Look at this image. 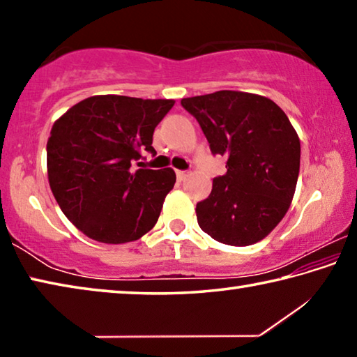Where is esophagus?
Returning <instances> with one entry per match:
<instances>
[{"label":"esophagus","mask_w":357,"mask_h":357,"mask_svg":"<svg viewBox=\"0 0 357 357\" xmlns=\"http://www.w3.org/2000/svg\"><path fill=\"white\" fill-rule=\"evenodd\" d=\"M176 176L179 181H184L187 176H189V172H184V170H178L176 172Z\"/></svg>","instance_id":"esophagus-1"}]
</instances>
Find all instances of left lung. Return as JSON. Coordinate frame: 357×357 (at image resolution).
Here are the masks:
<instances>
[{"instance_id":"8db88e82","label":"left lung","mask_w":357,"mask_h":357,"mask_svg":"<svg viewBox=\"0 0 357 357\" xmlns=\"http://www.w3.org/2000/svg\"><path fill=\"white\" fill-rule=\"evenodd\" d=\"M197 118L227 173L197 204L198 225L222 244L264 239L285 217L299 176L301 142L282 108L264 96L215 91L181 100Z\"/></svg>"}]
</instances>
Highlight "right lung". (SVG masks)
<instances>
[{
  "instance_id": "obj_1",
  "label": "right lung",
  "mask_w": 357,
  "mask_h": 357,
  "mask_svg": "<svg viewBox=\"0 0 357 357\" xmlns=\"http://www.w3.org/2000/svg\"><path fill=\"white\" fill-rule=\"evenodd\" d=\"M173 105V99L93 96L55 121L47 142L48 183L64 215L88 238L124 244L155 225L176 174L132 164L144 151L155 154L154 129Z\"/></svg>"
}]
</instances>
